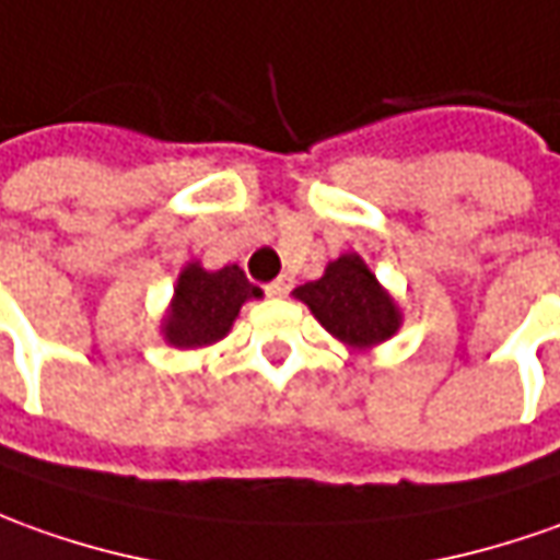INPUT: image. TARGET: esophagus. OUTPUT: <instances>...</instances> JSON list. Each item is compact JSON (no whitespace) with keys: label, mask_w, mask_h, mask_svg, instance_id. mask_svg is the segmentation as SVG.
<instances>
[{"label":"esophagus","mask_w":560,"mask_h":560,"mask_svg":"<svg viewBox=\"0 0 560 560\" xmlns=\"http://www.w3.org/2000/svg\"><path fill=\"white\" fill-rule=\"evenodd\" d=\"M294 288V279L291 276H279V279L272 281V284H266V294L269 296H284L288 291Z\"/></svg>","instance_id":"obj_1"}]
</instances>
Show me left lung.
<instances>
[{
	"instance_id": "1",
	"label": "left lung",
	"mask_w": 560,
	"mask_h": 560,
	"mask_svg": "<svg viewBox=\"0 0 560 560\" xmlns=\"http://www.w3.org/2000/svg\"><path fill=\"white\" fill-rule=\"evenodd\" d=\"M294 296L330 337L359 352L386 343L401 328V306L355 250L330 260L325 276L300 284Z\"/></svg>"
}]
</instances>
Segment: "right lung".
Instances as JSON below:
<instances>
[{
	"mask_svg": "<svg viewBox=\"0 0 560 560\" xmlns=\"http://www.w3.org/2000/svg\"><path fill=\"white\" fill-rule=\"evenodd\" d=\"M254 296H264V291L245 279V269L230 264L211 272L192 260L177 276L159 334L174 349L214 346L230 334L242 306Z\"/></svg>",
	"mask_w": 560,
	"mask_h": 560,
	"instance_id": "right-lung-1",
	"label": "right lung"
}]
</instances>
